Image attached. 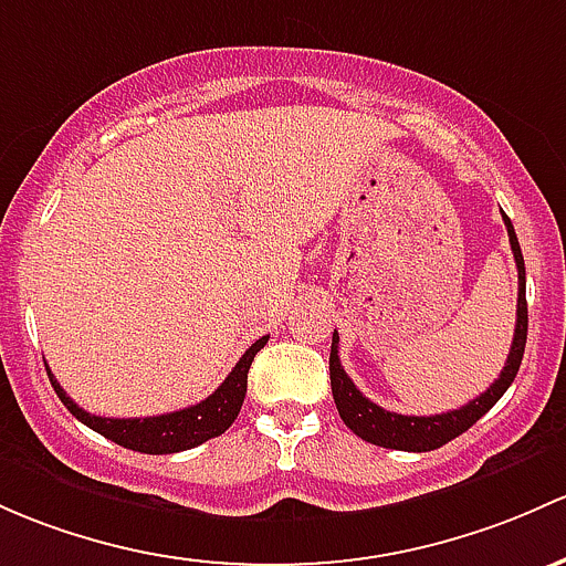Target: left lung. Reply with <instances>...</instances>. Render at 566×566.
Wrapping results in <instances>:
<instances>
[{"label":"left lung","mask_w":566,"mask_h":566,"mask_svg":"<svg viewBox=\"0 0 566 566\" xmlns=\"http://www.w3.org/2000/svg\"><path fill=\"white\" fill-rule=\"evenodd\" d=\"M504 217V228H507L510 247H513L515 265H518V319H515V336L513 347H510L507 363H504L502 374H499L496 382L491 385L485 392H480L478 398L467 403V407L453 409V412L442 415H398L388 412V409L377 407L374 401H368L363 392L355 388L353 379L344 371L342 360H338V333H333L331 342V390L333 401H336L338 415H342L344 426L353 433H358L366 442L379 444V448L390 450H407V453H426V450H437L442 444H448L450 439L461 437L463 431H469L480 418L499 401V398L507 392L513 385L515 374H518L523 349H526V331H528V308H526V268H523V254L518 235H515L513 222H510L507 213Z\"/></svg>","instance_id":"obj_1"}]
</instances>
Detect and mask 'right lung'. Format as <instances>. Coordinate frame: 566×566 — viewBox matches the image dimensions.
I'll list each match as a JSON object with an SVG mask.
<instances>
[{
	"instance_id": "obj_1",
	"label": "right lung",
	"mask_w": 566,
	"mask_h": 566,
	"mask_svg": "<svg viewBox=\"0 0 566 566\" xmlns=\"http://www.w3.org/2000/svg\"><path fill=\"white\" fill-rule=\"evenodd\" d=\"M265 342L268 336L258 338V342L241 355V360L235 363V368L228 374V379H224L206 401L187 409H178V412L170 415H157V418H99V415H88L86 409H81L78 403L62 390V385L56 382L51 368H45L56 396L62 398L64 407H67L83 426L103 433L105 439H111V442L122 444V448L127 450H138V453L148 455H168L181 453V450L189 448H198V444L219 437V433H224L233 426L238 412H241L243 396H247L249 366H252L254 355L265 347Z\"/></svg>"
}]
</instances>
